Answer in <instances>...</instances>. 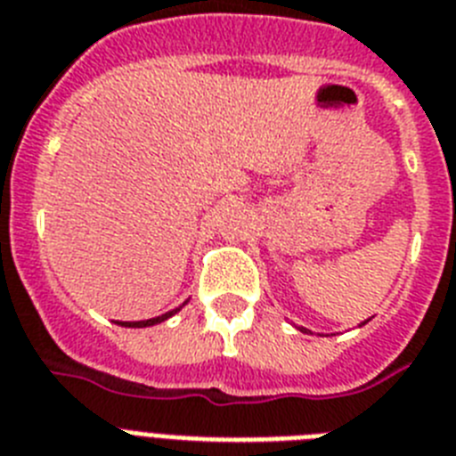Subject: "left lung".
<instances>
[{"instance_id":"8db88e82","label":"left lung","mask_w":456,"mask_h":456,"mask_svg":"<svg viewBox=\"0 0 456 456\" xmlns=\"http://www.w3.org/2000/svg\"><path fill=\"white\" fill-rule=\"evenodd\" d=\"M365 323H368V321H362L361 325H365ZM299 330H302V332H306V328H299Z\"/></svg>"}]
</instances>
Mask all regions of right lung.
I'll return each instance as SVG.
<instances>
[{
  "mask_svg": "<svg viewBox=\"0 0 456 456\" xmlns=\"http://www.w3.org/2000/svg\"><path fill=\"white\" fill-rule=\"evenodd\" d=\"M187 302H190V299H187ZM187 302H183V305L177 306V309H173V312H166V314H161V316L147 318V321H117V323H119V325H124V328H150V325L164 323V321H168L170 316H175V314L180 312V309H183V306L187 305Z\"/></svg>",
  "mask_w": 456,
  "mask_h": 456,
  "instance_id": "right-lung-1",
  "label": "right lung"
}]
</instances>
